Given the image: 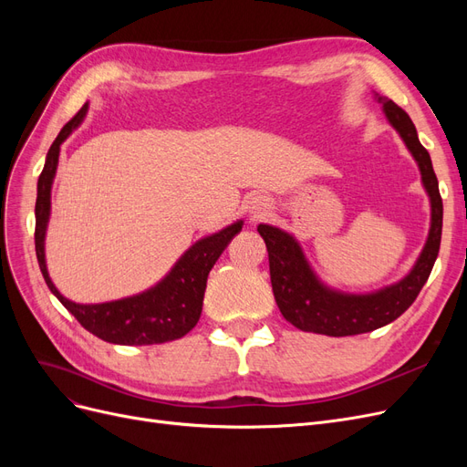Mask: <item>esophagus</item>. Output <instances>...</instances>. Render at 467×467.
Masks as SVG:
<instances>
[{"label":"esophagus","mask_w":467,"mask_h":467,"mask_svg":"<svg viewBox=\"0 0 467 467\" xmlns=\"http://www.w3.org/2000/svg\"><path fill=\"white\" fill-rule=\"evenodd\" d=\"M245 210L251 218H263L271 210V201L263 194H251L245 201Z\"/></svg>","instance_id":"34e87169"}]
</instances>
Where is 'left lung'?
<instances>
[{
	"mask_svg": "<svg viewBox=\"0 0 467 467\" xmlns=\"http://www.w3.org/2000/svg\"><path fill=\"white\" fill-rule=\"evenodd\" d=\"M378 101L384 105L388 120L401 134L403 142L419 163L422 185H425L431 196L432 208L429 239L413 271L400 280L398 285L388 286L376 294L347 296L331 292L319 285L314 273L309 271L300 245L294 242L292 235L273 228V225L261 223L257 230L265 239L268 251V268H271L275 300L285 319L302 331L347 337L384 327V325L398 319L417 300L420 288L425 286V282L431 276L438 249H441L442 199L441 191H438V179L434 175L431 155L419 142L415 124L407 112L389 101L388 97L378 95Z\"/></svg>",
	"mask_w": 467,
	"mask_h": 467,
	"instance_id": "left-lung-1",
	"label": "left lung"
}]
</instances>
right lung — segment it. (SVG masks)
I'll list each match as a JSON object with an SVG mask.
<instances>
[{
  "mask_svg": "<svg viewBox=\"0 0 467 467\" xmlns=\"http://www.w3.org/2000/svg\"><path fill=\"white\" fill-rule=\"evenodd\" d=\"M86 110L88 107L83 105L60 130L58 138L54 140L48 150L45 169H42L38 177L35 206V249L40 273L45 276L50 292L79 321L81 327L103 338V341L115 345H158L165 341H175V338L185 337L199 323L210 268L214 266L225 245L230 244V239L242 230V222L232 223L230 228L222 230L220 234L201 239L199 244H194L179 259L165 280H161L155 288L134 296V298L91 306L66 300L56 290L47 273L45 232L50 214V187L56 165H58L60 144L81 122V119L86 117Z\"/></svg>",
  "mask_w": 467,
  "mask_h": 467,
  "instance_id": "1",
  "label": "right lung"
}]
</instances>
